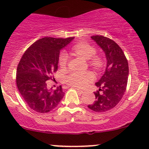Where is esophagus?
<instances>
[{"label": "esophagus", "instance_id": "34e87169", "mask_svg": "<svg viewBox=\"0 0 149 149\" xmlns=\"http://www.w3.org/2000/svg\"><path fill=\"white\" fill-rule=\"evenodd\" d=\"M76 89L79 94H84V93H85V91H84V90H81V89Z\"/></svg>", "mask_w": 149, "mask_h": 149}]
</instances>
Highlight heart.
<instances>
[{"label": "heart", "mask_w": 149, "mask_h": 149, "mask_svg": "<svg viewBox=\"0 0 149 149\" xmlns=\"http://www.w3.org/2000/svg\"><path fill=\"white\" fill-rule=\"evenodd\" d=\"M72 50L76 55L84 60H89V66L100 71L104 67V61L100 56L95 55L96 49L92 45L87 42H79L72 47ZM68 56L65 52L60 54L59 63L61 68H65L68 63ZM94 79V75L91 72H73L68 75L65 81L69 85L77 88H84Z\"/></svg>", "instance_id": "b5f03b06"}]
</instances>
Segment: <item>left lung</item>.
<instances>
[{
  "mask_svg": "<svg viewBox=\"0 0 149 149\" xmlns=\"http://www.w3.org/2000/svg\"><path fill=\"white\" fill-rule=\"evenodd\" d=\"M104 52L107 65L104 74L96 83L99 90L94 92L95 101L88 105L96 112H104L114 108L126 89L129 64L121 47L110 38L102 36L91 37Z\"/></svg>",
  "mask_w": 149,
  "mask_h": 149,
  "instance_id": "1",
  "label": "left lung"
}]
</instances>
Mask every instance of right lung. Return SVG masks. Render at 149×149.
<instances>
[{
  "mask_svg": "<svg viewBox=\"0 0 149 149\" xmlns=\"http://www.w3.org/2000/svg\"><path fill=\"white\" fill-rule=\"evenodd\" d=\"M74 37H45L30 45L22 56L16 72V84L28 107L39 113H47L58 105L65 96L62 86L53 89L48 80L57 72L60 49Z\"/></svg>",
  "mask_w": 149,
  "mask_h": 149,
  "instance_id": "1",
  "label": "right lung"
}]
</instances>
